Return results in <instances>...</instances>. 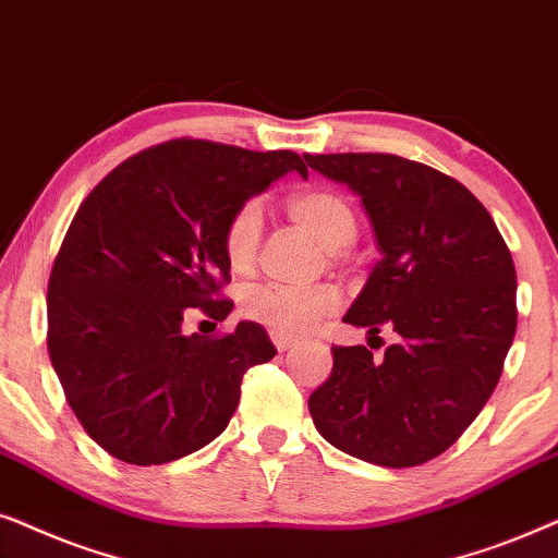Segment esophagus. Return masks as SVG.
<instances>
[{"label":"esophagus","mask_w":558,"mask_h":558,"mask_svg":"<svg viewBox=\"0 0 558 558\" xmlns=\"http://www.w3.org/2000/svg\"><path fill=\"white\" fill-rule=\"evenodd\" d=\"M272 344H275V349H278V352H288V349H291L295 341L288 339V337H280V333H272Z\"/></svg>","instance_id":"34e87169"}]
</instances>
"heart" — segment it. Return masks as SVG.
Segmentation results:
<instances>
[{
  "mask_svg": "<svg viewBox=\"0 0 558 558\" xmlns=\"http://www.w3.org/2000/svg\"><path fill=\"white\" fill-rule=\"evenodd\" d=\"M286 209L295 225L316 236L329 252L347 250L360 232L354 206L337 191H301L288 198ZM259 240H263V206L244 202L236 206L221 234V250L234 272H247L255 265ZM240 308L244 316L267 326L272 333L299 339L306 337L322 318L331 316L339 308V299L331 288L291 291L278 286H255L242 293Z\"/></svg>",
  "mask_w": 558,
  "mask_h": 558,
  "instance_id": "b5f03b06",
  "label": "heart"
}]
</instances>
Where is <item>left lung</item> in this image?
<instances>
[{"label":"left lung","instance_id":"obj_1","mask_svg":"<svg viewBox=\"0 0 558 558\" xmlns=\"http://www.w3.org/2000/svg\"><path fill=\"white\" fill-rule=\"evenodd\" d=\"M308 168L362 198L380 259L344 322L380 339L331 347L311 392L318 434L349 457L415 466L439 457L493 396L515 337V265L493 217L462 183L388 153L306 155Z\"/></svg>","mask_w":558,"mask_h":558}]
</instances>
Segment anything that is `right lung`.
Instances as JSON below:
<instances>
[{"mask_svg": "<svg viewBox=\"0 0 558 558\" xmlns=\"http://www.w3.org/2000/svg\"><path fill=\"white\" fill-rule=\"evenodd\" d=\"M308 168L291 150L168 140L132 155L84 198L50 270L48 352L86 434L128 464H166L227 428L250 367L270 362L263 326L185 337L183 311L225 322L221 250L236 206Z\"/></svg>", "mask_w": 558, "mask_h": 558, "instance_id": "obj_1", "label": "right lung"}]
</instances>
